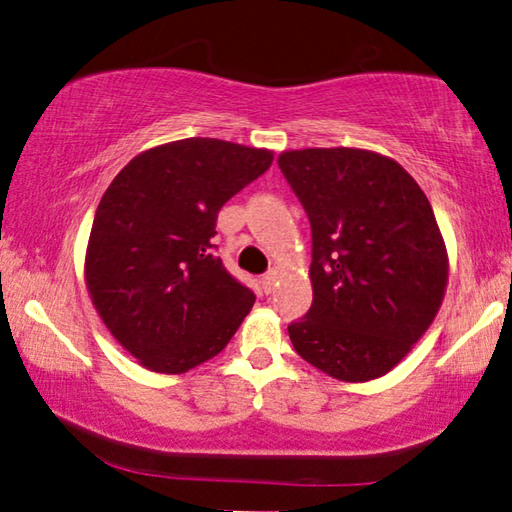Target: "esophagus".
<instances>
[{"instance_id":"esophagus-1","label":"esophagus","mask_w":512,"mask_h":512,"mask_svg":"<svg viewBox=\"0 0 512 512\" xmlns=\"http://www.w3.org/2000/svg\"><path fill=\"white\" fill-rule=\"evenodd\" d=\"M276 283H279V272L270 270V272H267V274L263 276V281H261L263 292H265V294H272L274 288H276Z\"/></svg>"}]
</instances>
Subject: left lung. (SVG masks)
Returning a JSON list of instances; mask_svg holds the SVG:
<instances>
[{"mask_svg": "<svg viewBox=\"0 0 512 512\" xmlns=\"http://www.w3.org/2000/svg\"><path fill=\"white\" fill-rule=\"evenodd\" d=\"M276 161L312 227V308L288 326L294 351L335 380L382 378L445 297L450 261L432 204L373 150H285Z\"/></svg>", "mask_w": 512, "mask_h": 512, "instance_id": "left-lung-1", "label": "left lung"}]
</instances>
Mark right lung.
<instances>
[{
  "instance_id": "add662e5",
  "label": "right lung",
  "mask_w": 512,
  "mask_h": 512,
  "mask_svg": "<svg viewBox=\"0 0 512 512\" xmlns=\"http://www.w3.org/2000/svg\"><path fill=\"white\" fill-rule=\"evenodd\" d=\"M274 152L191 137L148 148L112 179L85 251V285L110 335L143 369L177 375L218 355L254 306L213 254L222 204Z\"/></svg>"
}]
</instances>
